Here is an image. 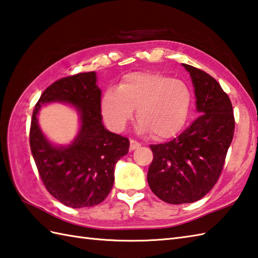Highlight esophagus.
<instances>
[{"instance_id":"1","label":"esophagus","mask_w":258,"mask_h":258,"mask_svg":"<svg viewBox=\"0 0 258 258\" xmlns=\"http://www.w3.org/2000/svg\"><path fill=\"white\" fill-rule=\"evenodd\" d=\"M141 146V144L139 143V142H136L135 140H131L130 141V147H131V150H136V149H139V147Z\"/></svg>"}]
</instances>
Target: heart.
<instances>
[{"mask_svg":"<svg viewBox=\"0 0 258 258\" xmlns=\"http://www.w3.org/2000/svg\"><path fill=\"white\" fill-rule=\"evenodd\" d=\"M190 102V90L184 81L156 72H134L124 76L119 89L105 91L101 108L104 120L114 132H122L138 108L139 132L166 140L182 130Z\"/></svg>","mask_w":258,"mask_h":258,"instance_id":"heart-1","label":"heart"}]
</instances>
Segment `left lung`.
<instances>
[{
  "instance_id": "1",
  "label": "left lung",
  "mask_w": 258,
  "mask_h": 258,
  "mask_svg": "<svg viewBox=\"0 0 258 258\" xmlns=\"http://www.w3.org/2000/svg\"><path fill=\"white\" fill-rule=\"evenodd\" d=\"M190 76L197 117L171 142L151 145L154 158L147 182L168 204L201 200L220 177L234 135L231 100L218 82L204 71L183 64Z\"/></svg>"
}]
</instances>
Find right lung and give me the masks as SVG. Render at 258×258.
<instances>
[{
    "mask_svg": "<svg viewBox=\"0 0 258 258\" xmlns=\"http://www.w3.org/2000/svg\"><path fill=\"white\" fill-rule=\"evenodd\" d=\"M101 96L96 73H80L48 86L33 111L30 146L37 171L50 194L72 208L105 200L115 165L128 153V139L109 132L102 122ZM51 102L69 103L79 115L78 134L70 145L53 144L39 127V109Z\"/></svg>",
    "mask_w": 258,
    "mask_h": 258,
    "instance_id": "add662e5",
    "label": "right lung"
}]
</instances>
